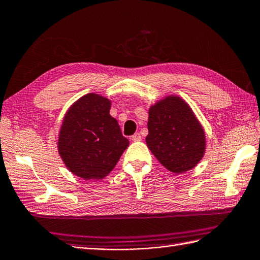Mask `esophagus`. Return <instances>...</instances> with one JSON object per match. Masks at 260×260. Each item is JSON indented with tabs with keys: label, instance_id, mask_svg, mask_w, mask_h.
<instances>
[{
	"label": "esophagus",
	"instance_id": "obj_1",
	"mask_svg": "<svg viewBox=\"0 0 260 260\" xmlns=\"http://www.w3.org/2000/svg\"><path fill=\"white\" fill-rule=\"evenodd\" d=\"M131 139H132V141H133V142H139V141L142 140V136L139 133H135L133 136L131 137Z\"/></svg>",
	"mask_w": 260,
	"mask_h": 260
}]
</instances>
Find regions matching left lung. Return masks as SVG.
Instances as JSON below:
<instances>
[{"instance_id": "left-lung-1", "label": "left lung", "mask_w": 260, "mask_h": 260, "mask_svg": "<svg viewBox=\"0 0 260 260\" xmlns=\"http://www.w3.org/2000/svg\"><path fill=\"white\" fill-rule=\"evenodd\" d=\"M147 129V147L162 166L176 175L191 170L205 154L204 128L179 95H166L150 106Z\"/></svg>"}]
</instances>
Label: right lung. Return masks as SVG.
<instances>
[{
    "instance_id": "1",
    "label": "right lung",
    "mask_w": 260,
    "mask_h": 260,
    "mask_svg": "<svg viewBox=\"0 0 260 260\" xmlns=\"http://www.w3.org/2000/svg\"><path fill=\"white\" fill-rule=\"evenodd\" d=\"M111 101L88 93L71 105L58 133L60 159L73 175L85 180L103 179L114 169L129 145L110 116Z\"/></svg>"
}]
</instances>
